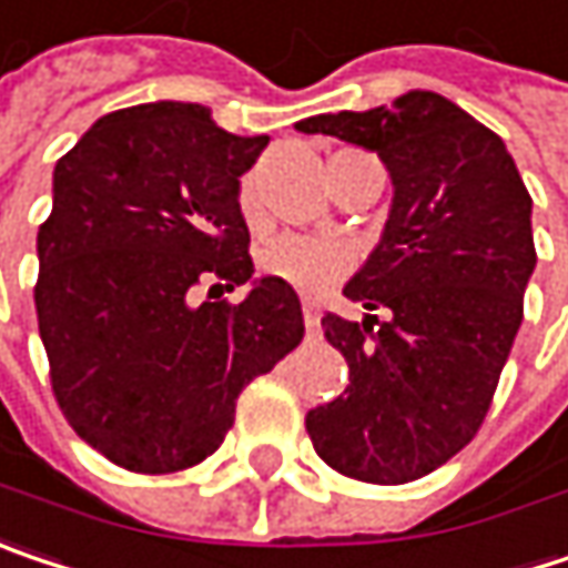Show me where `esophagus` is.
I'll use <instances>...</instances> for the list:
<instances>
[{"mask_svg":"<svg viewBox=\"0 0 568 568\" xmlns=\"http://www.w3.org/2000/svg\"><path fill=\"white\" fill-rule=\"evenodd\" d=\"M302 318H305V332H308V337H318V332H322V322H318V308L315 305H302Z\"/></svg>","mask_w":568,"mask_h":568,"instance_id":"esophagus-1","label":"esophagus"}]
</instances>
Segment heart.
<instances>
[{
    "label": "heart",
    "instance_id": "b5f03b06",
    "mask_svg": "<svg viewBox=\"0 0 568 568\" xmlns=\"http://www.w3.org/2000/svg\"><path fill=\"white\" fill-rule=\"evenodd\" d=\"M236 207H240V217L250 227L260 224L263 207H260V191H256L253 179H243V184H240ZM256 266H260L263 276L292 285L295 292H302L308 298H318L354 270V250L347 243H341V240H318V236H305V233H280V236H270L260 246Z\"/></svg>",
    "mask_w": 568,
    "mask_h": 568
}]
</instances>
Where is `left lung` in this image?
Listing matches in <instances>:
<instances>
[{"label":"left lung","mask_w":568,"mask_h":568,"mask_svg":"<svg viewBox=\"0 0 568 568\" xmlns=\"http://www.w3.org/2000/svg\"><path fill=\"white\" fill-rule=\"evenodd\" d=\"M295 126L377 152L393 179L384 236L344 285L387 322L322 318L351 384L308 409L305 429L341 475L406 485L458 455L488 416L537 266L534 201L500 135L429 90Z\"/></svg>","instance_id":"8db88e82"}]
</instances>
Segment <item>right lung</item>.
Listing matches in <instances>:
<instances>
[{"label":"right lung","mask_w":568,"mask_h":568,"mask_svg":"<svg viewBox=\"0 0 568 568\" xmlns=\"http://www.w3.org/2000/svg\"><path fill=\"white\" fill-rule=\"evenodd\" d=\"M266 142L224 132L201 103L159 100L100 116L54 165L34 283L51 389L71 429L126 471L214 455L243 387L305 335L295 288L270 276L243 302L194 305L201 283L233 292L253 276L236 191Z\"/></svg>","instance_id":"obj_1"}]
</instances>
